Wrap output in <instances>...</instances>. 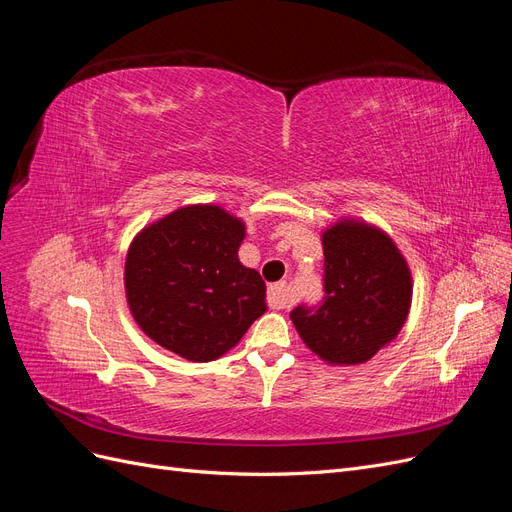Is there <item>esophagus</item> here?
Here are the masks:
<instances>
[{
  "mask_svg": "<svg viewBox=\"0 0 512 512\" xmlns=\"http://www.w3.org/2000/svg\"><path fill=\"white\" fill-rule=\"evenodd\" d=\"M269 303L273 309H284L292 303V297H290V288L286 286V282H277V284H271L269 286Z\"/></svg>",
  "mask_w": 512,
  "mask_h": 512,
  "instance_id": "obj_1",
  "label": "esophagus"
}]
</instances>
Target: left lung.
<instances>
[{
    "label": "left lung",
    "mask_w": 512,
    "mask_h": 512,
    "mask_svg": "<svg viewBox=\"0 0 512 512\" xmlns=\"http://www.w3.org/2000/svg\"><path fill=\"white\" fill-rule=\"evenodd\" d=\"M324 297L290 318L303 342L333 365L365 363L404 327L410 269L382 230L344 220L322 235Z\"/></svg>",
    "instance_id": "1"
}]
</instances>
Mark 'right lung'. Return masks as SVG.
<instances>
[{"label": "right lung", "instance_id": "1", "mask_svg": "<svg viewBox=\"0 0 512 512\" xmlns=\"http://www.w3.org/2000/svg\"><path fill=\"white\" fill-rule=\"evenodd\" d=\"M245 226L215 205L177 209L138 235L126 258L132 316L153 342L213 361L265 314V282L239 262Z\"/></svg>", "mask_w": 512, "mask_h": 512}]
</instances>
